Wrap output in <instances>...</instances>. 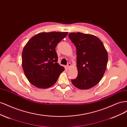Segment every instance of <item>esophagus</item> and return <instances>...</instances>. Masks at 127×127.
Returning a JSON list of instances; mask_svg holds the SVG:
<instances>
[{"instance_id":"obj_1","label":"esophagus","mask_w":127,"mask_h":127,"mask_svg":"<svg viewBox=\"0 0 127 127\" xmlns=\"http://www.w3.org/2000/svg\"><path fill=\"white\" fill-rule=\"evenodd\" d=\"M70 66H71V64L70 63H68L67 64V68L68 69H69Z\"/></svg>"}]
</instances>
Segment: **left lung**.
Instances as JSON below:
<instances>
[{"label": "left lung", "instance_id": "obj_1", "mask_svg": "<svg viewBox=\"0 0 127 127\" xmlns=\"http://www.w3.org/2000/svg\"><path fill=\"white\" fill-rule=\"evenodd\" d=\"M76 46L78 76L71 81L76 87L87 90L97 84L105 71L108 55L102 42L95 35L82 33L68 35Z\"/></svg>", "mask_w": 127, "mask_h": 127}]
</instances>
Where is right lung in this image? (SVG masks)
Listing matches in <instances>:
<instances>
[{
  "label": "right lung",
  "instance_id": "obj_1",
  "mask_svg": "<svg viewBox=\"0 0 127 127\" xmlns=\"http://www.w3.org/2000/svg\"><path fill=\"white\" fill-rule=\"evenodd\" d=\"M68 32H42L33 36L22 52V67L31 84L47 88L56 83L64 68L57 63L56 47Z\"/></svg>",
  "mask_w": 127,
  "mask_h": 127
}]
</instances>
